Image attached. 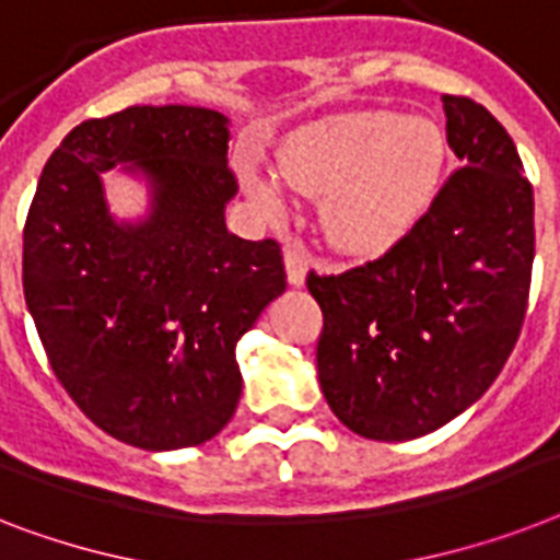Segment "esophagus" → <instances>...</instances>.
I'll list each match as a JSON object with an SVG mask.
<instances>
[{"label": "esophagus", "instance_id": "esophagus-1", "mask_svg": "<svg viewBox=\"0 0 560 560\" xmlns=\"http://www.w3.org/2000/svg\"><path fill=\"white\" fill-rule=\"evenodd\" d=\"M283 260H285V277H289L291 285H303L308 271V254L300 243H285L283 248Z\"/></svg>", "mask_w": 560, "mask_h": 560}]
</instances>
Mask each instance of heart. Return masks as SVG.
Masks as SVG:
<instances>
[{"label": "heart", "instance_id": "heart-1", "mask_svg": "<svg viewBox=\"0 0 560 560\" xmlns=\"http://www.w3.org/2000/svg\"><path fill=\"white\" fill-rule=\"evenodd\" d=\"M443 163L441 128L392 110H354L303 125L280 145L283 179L323 197V234L349 257H377L400 243L435 200ZM243 179L262 211H283L275 177L246 171Z\"/></svg>", "mask_w": 560, "mask_h": 560}]
</instances>
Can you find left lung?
<instances>
[{
	"label": "left lung",
	"mask_w": 560,
	"mask_h": 560,
	"mask_svg": "<svg viewBox=\"0 0 560 560\" xmlns=\"http://www.w3.org/2000/svg\"><path fill=\"white\" fill-rule=\"evenodd\" d=\"M443 110L464 165L427 214L377 260L306 280L326 404L369 441H412L469 409L524 326L535 200L518 148L469 96L446 94Z\"/></svg>",
	"instance_id": "obj_1"
}]
</instances>
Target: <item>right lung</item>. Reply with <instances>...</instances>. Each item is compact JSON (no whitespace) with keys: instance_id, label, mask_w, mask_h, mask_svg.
Wrapping results in <instances>:
<instances>
[{"instance_id":"1","label":"right lung","mask_w":560,"mask_h":560,"mask_svg":"<svg viewBox=\"0 0 560 560\" xmlns=\"http://www.w3.org/2000/svg\"><path fill=\"white\" fill-rule=\"evenodd\" d=\"M117 164L152 191L137 224L104 200ZM234 194L229 117L197 105L85 119L42 168L22 234L27 312L65 392L117 441L200 446L237 409V340L285 269L275 240L225 229Z\"/></svg>"}]
</instances>
